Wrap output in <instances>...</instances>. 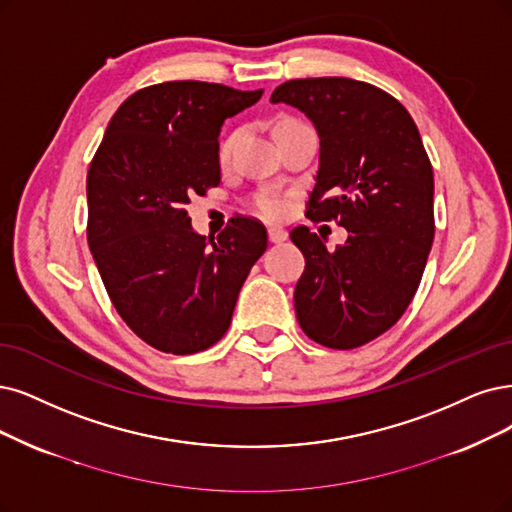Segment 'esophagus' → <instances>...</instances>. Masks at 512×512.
Here are the masks:
<instances>
[{
  "label": "esophagus",
  "instance_id": "obj_1",
  "mask_svg": "<svg viewBox=\"0 0 512 512\" xmlns=\"http://www.w3.org/2000/svg\"><path fill=\"white\" fill-rule=\"evenodd\" d=\"M268 238H270V242H274V244L285 242V240H287V230H282V227H270V230H268Z\"/></svg>",
  "mask_w": 512,
  "mask_h": 512
}]
</instances>
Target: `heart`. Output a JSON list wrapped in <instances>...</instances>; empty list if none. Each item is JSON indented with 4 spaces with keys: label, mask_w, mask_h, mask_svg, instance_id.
Segmentation results:
<instances>
[{
    "label": "heart",
    "mask_w": 512,
    "mask_h": 512,
    "mask_svg": "<svg viewBox=\"0 0 512 512\" xmlns=\"http://www.w3.org/2000/svg\"><path fill=\"white\" fill-rule=\"evenodd\" d=\"M234 139H236V137H230V139H225V141L221 143L219 158H221L223 162H225L227 158H230V151H232ZM253 208H255V213H259L261 217L276 221V219H282V217L287 215V211H289V200H287L285 196H282V194H276V192H261V194H257V196L253 198Z\"/></svg>",
    "instance_id": "heart-1"
}]
</instances>
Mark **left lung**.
<instances>
[{
    "label": "left lung",
    "mask_w": 512,
    "mask_h": 512,
    "mask_svg": "<svg viewBox=\"0 0 512 512\" xmlns=\"http://www.w3.org/2000/svg\"><path fill=\"white\" fill-rule=\"evenodd\" d=\"M270 101L301 109L318 130L306 217L350 232L327 251L306 225L291 230L306 257L293 295L299 327L325 348L365 346L405 314L434 238L432 164L418 126L392 94L350 78L289 80Z\"/></svg>",
    "instance_id": "8db88e82"
}]
</instances>
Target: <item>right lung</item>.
<instances>
[{
    "label": "right lung",
    "instance_id": "add662e5",
    "mask_svg": "<svg viewBox=\"0 0 512 512\" xmlns=\"http://www.w3.org/2000/svg\"><path fill=\"white\" fill-rule=\"evenodd\" d=\"M263 90L181 80L137 90L118 107L88 177L86 236L124 323L166 354L217 344L238 293L268 249L261 221L234 215L215 238L192 230L185 204L221 181L223 120Z\"/></svg>",
    "mask_w": 512,
    "mask_h": 512
}]
</instances>
